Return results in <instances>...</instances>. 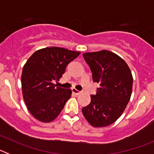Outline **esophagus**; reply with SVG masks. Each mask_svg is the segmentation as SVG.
<instances>
[{"instance_id": "1", "label": "esophagus", "mask_w": 154, "mask_h": 154, "mask_svg": "<svg viewBox=\"0 0 154 154\" xmlns=\"http://www.w3.org/2000/svg\"><path fill=\"white\" fill-rule=\"evenodd\" d=\"M72 91L73 93L75 94V95H79V94L81 93V92H80V91L77 90V89H75V88H72Z\"/></svg>"}]
</instances>
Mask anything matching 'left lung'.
<instances>
[{
    "label": "left lung",
    "instance_id": "obj_1",
    "mask_svg": "<svg viewBox=\"0 0 154 154\" xmlns=\"http://www.w3.org/2000/svg\"><path fill=\"white\" fill-rule=\"evenodd\" d=\"M83 58L99 88L82 111L92 126H107L119 119L130 101L133 81L131 71L123 58L106 50L84 53Z\"/></svg>",
    "mask_w": 154,
    "mask_h": 154
}]
</instances>
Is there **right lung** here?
<instances>
[{
    "label": "right lung",
    "mask_w": 154,
    "mask_h": 154,
    "mask_svg": "<svg viewBox=\"0 0 154 154\" xmlns=\"http://www.w3.org/2000/svg\"><path fill=\"white\" fill-rule=\"evenodd\" d=\"M63 48H45L35 51L24 65L21 87L24 103L35 119L50 123L59 115L72 95L53 83L59 81L66 66L79 55Z\"/></svg>",
    "instance_id": "1"
}]
</instances>
